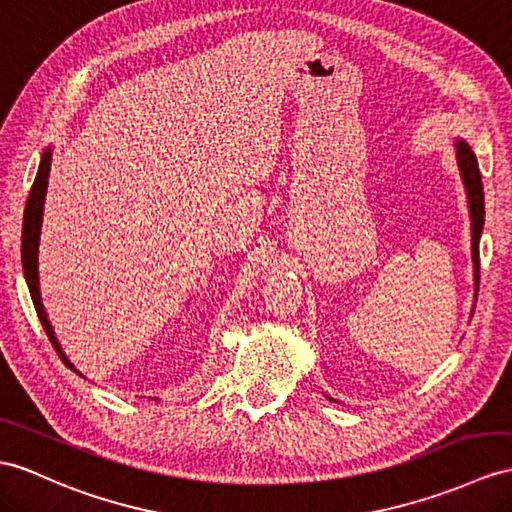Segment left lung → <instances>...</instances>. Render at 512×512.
<instances>
[{
    "label": "left lung",
    "mask_w": 512,
    "mask_h": 512,
    "mask_svg": "<svg viewBox=\"0 0 512 512\" xmlns=\"http://www.w3.org/2000/svg\"><path fill=\"white\" fill-rule=\"evenodd\" d=\"M454 147H456V162H458V169H460V178H463L465 191H467V202H469L473 282H476V291H478V284H480V236H482V228H484L482 178H480L476 154L471 152V147L463 139H456Z\"/></svg>",
    "instance_id": "left-lung-1"
}]
</instances>
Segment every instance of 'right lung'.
<instances>
[{
  "label": "right lung",
  "mask_w": 512,
  "mask_h": 512,
  "mask_svg": "<svg viewBox=\"0 0 512 512\" xmlns=\"http://www.w3.org/2000/svg\"><path fill=\"white\" fill-rule=\"evenodd\" d=\"M49 169H52V147H47L43 156H41V165L39 171H36L34 184L30 189V197L26 202V213H23V232H21V263H23V273H26V282L32 295V302L36 308V315H39L43 328L52 341L54 350L58 352L60 360L65 363L69 369L80 373L76 367L69 363V358L62 352V347L56 339L52 323L47 319V313L41 302V289H39V241H41V223H43V206H45V193H47V180H49ZM82 376V373H80Z\"/></svg>",
  "instance_id": "1"
}]
</instances>
